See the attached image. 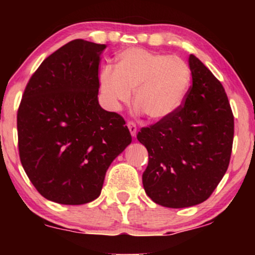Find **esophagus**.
Instances as JSON below:
<instances>
[{
  "mask_svg": "<svg viewBox=\"0 0 255 255\" xmlns=\"http://www.w3.org/2000/svg\"><path fill=\"white\" fill-rule=\"evenodd\" d=\"M128 128L132 137H135V135H137V127H135L133 122H128Z\"/></svg>",
  "mask_w": 255,
  "mask_h": 255,
  "instance_id": "esophagus-1",
  "label": "esophagus"
}]
</instances>
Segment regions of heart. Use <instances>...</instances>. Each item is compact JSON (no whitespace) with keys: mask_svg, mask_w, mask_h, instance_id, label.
<instances>
[{"mask_svg":"<svg viewBox=\"0 0 255 255\" xmlns=\"http://www.w3.org/2000/svg\"><path fill=\"white\" fill-rule=\"evenodd\" d=\"M100 88L107 106L118 110L131 100L138 113L153 121L165 120L180 109L190 86L191 74L182 59L140 47H131L117 58L116 67L104 65Z\"/></svg>","mask_w":255,"mask_h":255,"instance_id":"1","label":"heart"}]
</instances>
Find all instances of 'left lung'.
<instances>
[{"instance_id": "8db88e82", "label": "left lung", "mask_w": 255, "mask_h": 255, "mask_svg": "<svg viewBox=\"0 0 255 255\" xmlns=\"http://www.w3.org/2000/svg\"><path fill=\"white\" fill-rule=\"evenodd\" d=\"M193 86L172 116L138 132L147 148L142 186L156 204L187 208L210 197L228 170L235 121L222 83L194 54Z\"/></svg>"}]
</instances>
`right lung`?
<instances>
[{
	"mask_svg": "<svg viewBox=\"0 0 255 255\" xmlns=\"http://www.w3.org/2000/svg\"><path fill=\"white\" fill-rule=\"evenodd\" d=\"M106 47L69 41L41 62L20 101V162L41 196L55 203L96 200L111 162L132 141L124 118L99 103Z\"/></svg>",
	"mask_w": 255,
	"mask_h": 255,
	"instance_id": "add662e5",
	"label": "right lung"
}]
</instances>
